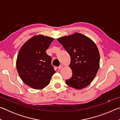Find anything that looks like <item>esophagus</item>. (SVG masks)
I'll use <instances>...</instances> for the list:
<instances>
[{
	"label": "esophagus",
	"instance_id": "esophagus-1",
	"mask_svg": "<svg viewBox=\"0 0 120 120\" xmlns=\"http://www.w3.org/2000/svg\"><path fill=\"white\" fill-rule=\"evenodd\" d=\"M64 64H61L60 66L58 67V69H61L62 68H64Z\"/></svg>",
	"mask_w": 120,
	"mask_h": 120
}]
</instances>
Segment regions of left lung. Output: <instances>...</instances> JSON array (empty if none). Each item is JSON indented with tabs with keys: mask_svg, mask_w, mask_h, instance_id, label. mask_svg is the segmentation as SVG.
<instances>
[{
	"mask_svg": "<svg viewBox=\"0 0 120 120\" xmlns=\"http://www.w3.org/2000/svg\"><path fill=\"white\" fill-rule=\"evenodd\" d=\"M71 58L72 77L66 80L68 86L82 89L90 84L99 68L100 56L97 46L90 38L79 33L57 38Z\"/></svg>",
	"mask_w": 120,
	"mask_h": 120,
	"instance_id": "8db88e82",
	"label": "left lung"
}]
</instances>
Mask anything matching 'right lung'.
I'll return each mask as SVG.
<instances>
[{"instance_id":"right-lung-1","label":"right lung","mask_w":120,"mask_h":120,"mask_svg":"<svg viewBox=\"0 0 120 120\" xmlns=\"http://www.w3.org/2000/svg\"><path fill=\"white\" fill-rule=\"evenodd\" d=\"M53 40L41 34L34 35L20 49L16 68L22 81L32 88H45L56 72L51 64V57L46 53Z\"/></svg>"}]
</instances>
